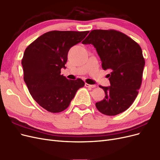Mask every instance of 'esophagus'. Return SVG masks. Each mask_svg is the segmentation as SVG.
<instances>
[{
	"label": "esophagus",
	"mask_w": 160,
	"mask_h": 160,
	"mask_svg": "<svg viewBox=\"0 0 160 160\" xmlns=\"http://www.w3.org/2000/svg\"><path fill=\"white\" fill-rule=\"evenodd\" d=\"M85 86L87 87V88H95V87H96L95 85H89L88 83H85Z\"/></svg>",
	"instance_id": "1"
}]
</instances>
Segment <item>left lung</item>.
Instances as JSON below:
<instances>
[{
    "label": "left lung",
    "mask_w": 160,
    "mask_h": 160,
    "mask_svg": "<svg viewBox=\"0 0 160 160\" xmlns=\"http://www.w3.org/2000/svg\"><path fill=\"white\" fill-rule=\"evenodd\" d=\"M82 43L93 45L103 69L111 72V85L99 86L105 96L95 103L97 109L111 116L123 112L133 103L142 85L145 59L141 47L124 33L112 29L91 31Z\"/></svg>",
    "instance_id": "1"
}]
</instances>
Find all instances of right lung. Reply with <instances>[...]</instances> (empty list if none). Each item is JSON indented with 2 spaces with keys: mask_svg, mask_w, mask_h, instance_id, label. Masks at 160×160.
I'll list each match as a JSON object with an SVG mask.
<instances>
[{
  "mask_svg": "<svg viewBox=\"0 0 160 160\" xmlns=\"http://www.w3.org/2000/svg\"><path fill=\"white\" fill-rule=\"evenodd\" d=\"M89 31H52L28 45L21 61L24 81L32 98L51 113L64 111L76 92L85 85L81 79L69 80L61 75L65 69L71 47L80 42Z\"/></svg>",
  "mask_w": 160,
  "mask_h": 160,
  "instance_id": "add662e5",
  "label": "right lung"
}]
</instances>
